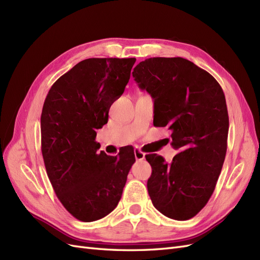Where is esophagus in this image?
I'll return each mask as SVG.
<instances>
[{"label": "esophagus", "instance_id": "obj_1", "mask_svg": "<svg viewBox=\"0 0 260 260\" xmlns=\"http://www.w3.org/2000/svg\"><path fill=\"white\" fill-rule=\"evenodd\" d=\"M134 153H135V157H136V160H138V161L144 160L145 155H146L144 152L140 151L139 149H135V150H134Z\"/></svg>", "mask_w": 260, "mask_h": 260}]
</instances>
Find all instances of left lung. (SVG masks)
<instances>
[{
	"label": "left lung",
	"mask_w": 260,
	"mask_h": 260,
	"mask_svg": "<svg viewBox=\"0 0 260 260\" xmlns=\"http://www.w3.org/2000/svg\"><path fill=\"white\" fill-rule=\"evenodd\" d=\"M154 100L153 125L172 131L178 150L171 164L147 154L152 167L147 188L153 206L175 220L194 217L215 190L227 152L229 116L213 75L181 57H153L133 71Z\"/></svg>",
	"instance_id": "obj_1"
}]
</instances>
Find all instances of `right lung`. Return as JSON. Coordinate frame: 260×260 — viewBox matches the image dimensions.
Masks as SVG:
<instances>
[{"instance_id":"obj_1","label":"right lung","mask_w":260,"mask_h":260,"mask_svg":"<svg viewBox=\"0 0 260 260\" xmlns=\"http://www.w3.org/2000/svg\"><path fill=\"white\" fill-rule=\"evenodd\" d=\"M136 58H88L49 89L41 114V149L61 204L81 221H95L118 205L135 162L134 148L98 152L96 129L124 93Z\"/></svg>"}]
</instances>
